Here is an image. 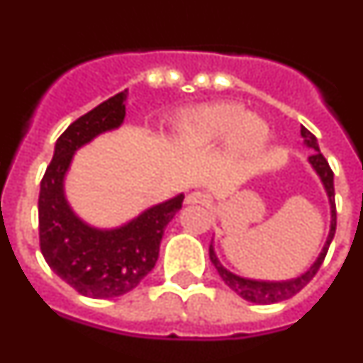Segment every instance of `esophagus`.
<instances>
[{
    "label": "esophagus",
    "mask_w": 363,
    "mask_h": 363,
    "mask_svg": "<svg viewBox=\"0 0 363 363\" xmlns=\"http://www.w3.org/2000/svg\"><path fill=\"white\" fill-rule=\"evenodd\" d=\"M207 194L201 191H194V192H189L187 196H185V203H191V205H198V203H207Z\"/></svg>",
    "instance_id": "esophagus-1"
}]
</instances>
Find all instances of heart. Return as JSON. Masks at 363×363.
Wrapping results in <instances>:
<instances>
[{
	"instance_id": "heart-1",
	"label": "heart",
	"mask_w": 363,
	"mask_h": 363,
	"mask_svg": "<svg viewBox=\"0 0 363 363\" xmlns=\"http://www.w3.org/2000/svg\"><path fill=\"white\" fill-rule=\"evenodd\" d=\"M182 142L191 147H205L229 138L233 152H251L264 145L269 136L267 125L255 114L243 112L233 101H216L189 111L178 123Z\"/></svg>"
}]
</instances>
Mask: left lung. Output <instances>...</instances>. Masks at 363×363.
Listing matches in <instances>:
<instances>
[{
  "instance_id": "8db88e82",
  "label": "left lung",
  "mask_w": 363,
  "mask_h": 363,
  "mask_svg": "<svg viewBox=\"0 0 363 363\" xmlns=\"http://www.w3.org/2000/svg\"><path fill=\"white\" fill-rule=\"evenodd\" d=\"M301 136L306 140V145L309 149H313V156H309L311 165L314 167V171L318 172L320 178H322L323 185H325V191L329 194V201H331V233H329V238H327L325 247H323L322 255L318 256V259L314 262L313 267L306 272V274H301V277L294 278V280L289 281H255V280H247V278H240L233 272H229L227 269H223L218 262L216 255H214L213 245L209 247V256L213 265L216 267L218 274L221 277V280L225 281V285L229 287L230 291L242 296L243 300L252 301V303H277V301H284L293 298L294 294L300 293L307 284L314 278V274L320 271L322 267L323 259H325L327 251H329V245H331L333 238H335L336 233V203H335V174H333V169L329 167V162L323 158V154L320 152V147L316 143V138L311 130H307L306 127H301Z\"/></svg>"
}]
</instances>
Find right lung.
Listing matches in <instances>:
<instances>
[{
  "label": "right lung",
  "instance_id": "obj_1",
  "mask_svg": "<svg viewBox=\"0 0 363 363\" xmlns=\"http://www.w3.org/2000/svg\"><path fill=\"white\" fill-rule=\"evenodd\" d=\"M125 98L127 91L74 120L57 138L52 162L41 178V255L57 277L83 296L114 298L138 287L158 262L163 230L184 203V194H179L116 230L85 225L67 205L63 176L74 150L99 133L116 129L125 118Z\"/></svg>",
  "mask_w": 363,
  "mask_h": 363
}]
</instances>
